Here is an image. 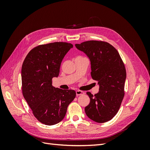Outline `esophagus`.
Masks as SVG:
<instances>
[{
	"label": "esophagus",
	"mask_w": 150,
	"mask_h": 150,
	"mask_svg": "<svg viewBox=\"0 0 150 150\" xmlns=\"http://www.w3.org/2000/svg\"><path fill=\"white\" fill-rule=\"evenodd\" d=\"M76 96H80V95H83L84 94V93L82 91H79V90H77L76 91Z\"/></svg>",
	"instance_id": "1"
}]
</instances>
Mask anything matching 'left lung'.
I'll return each instance as SVG.
<instances>
[{"label":"left lung","instance_id":"obj_1","mask_svg":"<svg viewBox=\"0 0 150 150\" xmlns=\"http://www.w3.org/2000/svg\"><path fill=\"white\" fill-rule=\"evenodd\" d=\"M90 61L92 78L98 81L99 92L87 94L90 103L85 112L91 120L102 122L111 120L118 111L124 97L126 72L117 50L108 42L89 40L76 44Z\"/></svg>","mask_w":150,"mask_h":150}]
</instances>
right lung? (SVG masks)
I'll return each mask as SVG.
<instances>
[{
    "label": "right lung",
    "mask_w": 150,
    "mask_h": 150,
    "mask_svg": "<svg viewBox=\"0 0 150 150\" xmlns=\"http://www.w3.org/2000/svg\"><path fill=\"white\" fill-rule=\"evenodd\" d=\"M72 47V44L62 42L40 45L31 50L22 64V94L34 116L46 125L64 119L68 105L76 97L74 90L52 86L62 59Z\"/></svg>",
    "instance_id": "obj_1"
}]
</instances>
